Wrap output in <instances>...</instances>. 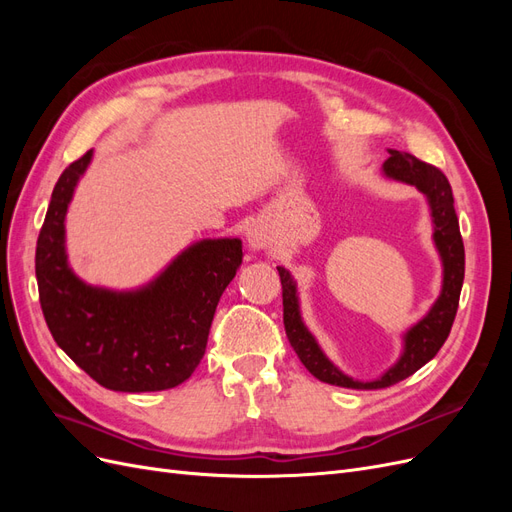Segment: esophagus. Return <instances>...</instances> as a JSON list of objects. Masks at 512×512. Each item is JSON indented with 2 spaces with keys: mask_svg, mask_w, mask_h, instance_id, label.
Masks as SVG:
<instances>
[{
  "mask_svg": "<svg viewBox=\"0 0 512 512\" xmlns=\"http://www.w3.org/2000/svg\"><path fill=\"white\" fill-rule=\"evenodd\" d=\"M245 241L254 252H262L271 245V232L265 224L254 222V224H250V228H247V232H245Z\"/></svg>",
  "mask_w": 512,
  "mask_h": 512,
  "instance_id": "34e87169",
  "label": "esophagus"
}]
</instances>
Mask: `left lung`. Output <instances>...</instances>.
Returning <instances> with one entry per match:
<instances>
[{"instance_id":"obj_1","label":"left lung","mask_w":512,"mask_h":512,"mask_svg":"<svg viewBox=\"0 0 512 512\" xmlns=\"http://www.w3.org/2000/svg\"><path fill=\"white\" fill-rule=\"evenodd\" d=\"M382 175L386 179L414 185L427 200L429 218L433 226V245L442 262V288L438 299L433 301L429 312L416 324L401 335V354L399 359L384 371L376 380H356L339 369L324 350L320 348L314 333L307 329L301 316L299 288L288 269L277 267L282 280L284 297V327L290 339V346L297 352L301 363L312 376L320 382L352 391H378L386 386L397 384L412 376L414 371L429 363L438 354L442 344L451 333L453 320L457 314L459 294L463 286V271H466V252L459 232L457 213L453 207L451 183L436 166L416 160L406 151L389 149V160L382 164Z\"/></svg>"}]
</instances>
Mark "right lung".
<instances>
[{
  "mask_svg": "<svg viewBox=\"0 0 512 512\" xmlns=\"http://www.w3.org/2000/svg\"><path fill=\"white\" fill-rule=\"evenodd\" d=\"M91 158L87 151L61 173L40 230L36 280L44 320L57 346L104 389H173L203 359L215 307L243 262L241 239H200L132 290L83 282L68 262L66 213Z\"/></svg>",
  "mask_w": 512,
  "mask_h": 512,
  "instance_id": "add662e5",
  "label": "right lung"
}]
</instances>
